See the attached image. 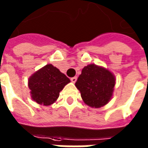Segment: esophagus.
<instances>
[{
  "label": "esophagus",
  "mask_w": 148,
  "mask_h": 148,
  "mask_svg": "<svg viewBox=\"0 0 148 148\" xmlns=\"http://www.w3.org/2000/svg\"><path fill=\"white\" fill-rule=\"evenodd\" d=\"M70 80H71V82H75L76 81H77V77H73V78H70Z\"/></svg>",
  "instance_id": "1"
}]
</instances>
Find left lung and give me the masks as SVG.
<instances>
[{
    "label": "left lung",
    "mask_w": 148,
    "mask_h": 148,
    "mask_svg": "<svg viewBox=\"0 0 148 148\" xmlns=\"http://www.w3.org/2000/svg\"><path fill=\"white\" fill-rule=\"evenodd\" d=\"M115 76L107 69L91 64L85 66L75 86L84 103L91 108H100L110 101L115 86Z\"/></svg>",
    "instance_id": "8db88e82"
}]
</instances>
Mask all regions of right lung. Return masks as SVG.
Masks as SVG:
<instances>
[{
    "label": "right lung",
    "instance_id": "1",
    "mask_svg": "<svg viewBox=\"0 0 148 148\" xmlns=\"http://www.w3.org/2000/svg\"><path fill=\"white\" fill-rule=\"evenodd\" d=\"M70 82V78L55 66L49 64L29 78L28 87L33 100L48 106L57 100L60 91Z\"/></svg>",
    "mask_w": 148,
    "mask_h": 148
}]
</instances>
